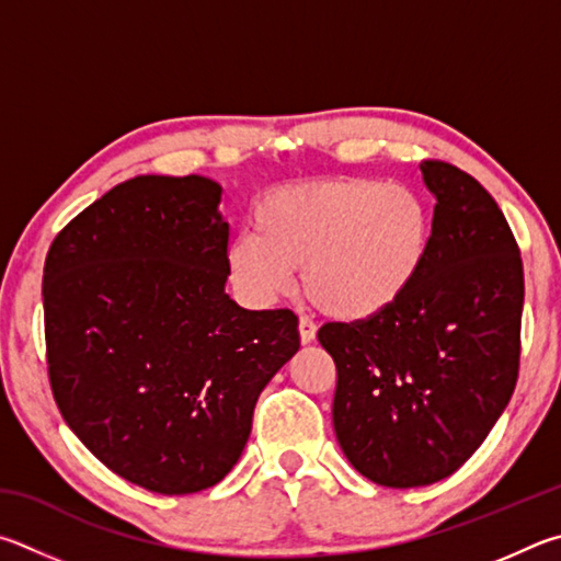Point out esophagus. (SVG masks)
<instances>
[{"label":"esophagus","instance_id":"obj_1","mask_svg":"<svg viewBox=\"0 0 561 561\" xmlns=\"http://www.w3.org/2000/svg\"><path fill=\"white\" fill-rule=\"evenodd\" d=\"M298 332H300V340H302V342H312V340H316L318 325H316V322H312L310 318L300 316V320H298Z\"/></svg>","mask_w":561,"mask_h":561}]
</instances>
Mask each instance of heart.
<instances>
[{"label":"heart","mask_w":561,"mask_h":561,"mask_svg":"<svg viewBox=\"0 0 561 561\" xmlns=\"http://www.w3.org/2000/svg\"><path fill=\"white\" fill-rule=\"evenodd\" d=\"M431 245L419 196L379 180H332L273 192L255 211V236L229 249V271L245 296H283L293 271L316 308L342 320L387 310L416 280Z\"/></svg>","instance_id":"1"}]
</instances>
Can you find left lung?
I'll use <instances>...</instances> for the list:
<instances>
[{"label": "left lung", "mask_w": 561, "mask_h": 561, "mask_svg": "<svg viewBox=\"0 0 561 561\" xmlns=\"http://www.w3.org/2000/svg\"><path fill=\"white\" fill-rule=\"evenodd\" d=\"M421 172L436 206L416 280L377 316L318 330L337 367L340 446L385 488L456 473L495 426L519 375L525 273L513 229L456 164L424 160Z\"/></svg>", "instance_id": "1"}]
</instances>
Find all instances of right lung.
I'll return each instance as SVG.
<instances>
[{"instance_id": "add662e5", "label": "right lung", "mask_w": 561, "mask_h": 561, "mask_svg": "<svg viewBox=\"0 0 561 561\" xmlns=\"http://www.w3.org/2000/svg\"><path fill=\"white\" fill-rule=\"evenodd\" d=\"M219 202L199 174L135 176L68 221L44 263L56 407L103 466L160 495L229 473L259 394L300 347L293 310L224 293Z\"/></svg>"}]
</instances>
